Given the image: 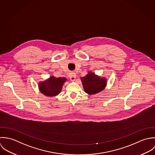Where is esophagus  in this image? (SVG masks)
I'll list each match as a JSON object with an SVG mask.
<instances>
[{
    "instance_id": "obj_1",
    "label": "esophagus",
    "mask_w": 155,
    "mask_h": 155,
    "mask_svg": "<svg viewBox=\"0 0 155 155\" xmlns=\"http://www.w3.org/2000/svg\"><path fill=\"white\" fill-rule=\"evenodd\" d=\"M69 78H70V80L72 81H74L75 80V78H76V75L74 74V73H72L70 75H69Z\"/></svg>"
}]
</instances>
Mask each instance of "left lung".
Listing matches in <instances>:
<instances>
[{"instance_id":"left-lung-1","label":"left lung","mask_w":155,"mask_h":155,"mask_svg":"<svg viewBox=\"0 0 155 155\" xmlns=\"http://www.w3.org/2000/svg\"><path fill=\"white\" fill-rule=\"evenodd\" d=\"M83 86L86 93L93 94L102 91L107 85V79L96 75L92 72L83 77H81Z\"/></svg>"}]
</instances>
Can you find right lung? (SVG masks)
Returning a JSON list of instances; mask_svg holds the SVG:
<instances>
[{
	"mask_svg": "<svg viewBox=\"0 0 155 155\" xmlns=\"http://www.w3.org/2000/svg\"><path fill=\"white\" fill-rule=\"evenodd\" d=\"M66 81L65 77L56 78L51 76L48 79L39 83L40 92L47 96H55L61 93L62 87Z\"/></svg>",
	"mask_w": 155,
	"mask_h": 155,
	"instance_id": "right-lung-1",
	"label": "right lung"
}]
</instances>
